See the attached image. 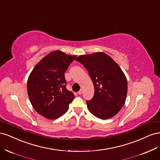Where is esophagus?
<instances>
[{"mask_svg": "<svg viewBox=\"0 0 160 160\" xmlns=\"http://www.w3.org/2000/svg\"><path fill=\"white\" fill-rule=\"evenodd\" d=\"M82 93H83V91H82V90H80V91L78 92V94H79V95H81Z\"/></svg>", "mask_w": 160, "mask_h": 160, "instance_id": "esophagus-1", "label": "esophagus"}]
</instances>
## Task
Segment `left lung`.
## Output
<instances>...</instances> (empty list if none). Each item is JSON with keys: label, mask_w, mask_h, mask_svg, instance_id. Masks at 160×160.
I'll use <instances>...</instances> for the list:
<instances>
[{"label": "left lung", "mask_w": 160, "mask_h": 160, "mask_svg": "<svg viewBox=\"0 0 160 160\" xmlns=\"http://www.w3.org/2000/svg\"><path fill=\"white\" fill-rule=\"evenodd\" d=\"M75 61L83 65L93 83V98L87 101L90 112L102 119L113 117L124 105L128 93V81L122 69L103 52L81 55Z\"/></svg>", "instance_id": "1"}]
</instances>
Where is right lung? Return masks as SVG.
Listing matches in <instances>:
<instances>
[{"mask_svg":"<svg viewBox=\"0 0 160 160\" xmlns=\"http://www.w3.org/2000/svg\"><path fill=\"white\" fill-rule=\"evenodd\" d=\"M76 57L52 51L38 62L28 77L27 92L31 103L47 119L61 117L75 98L72 92L66 89L64 73Z\"/></svg>","mask_w":160,"mask_h":160,"instance_id":"obj_1","label":"right lung"}]
</instances>
